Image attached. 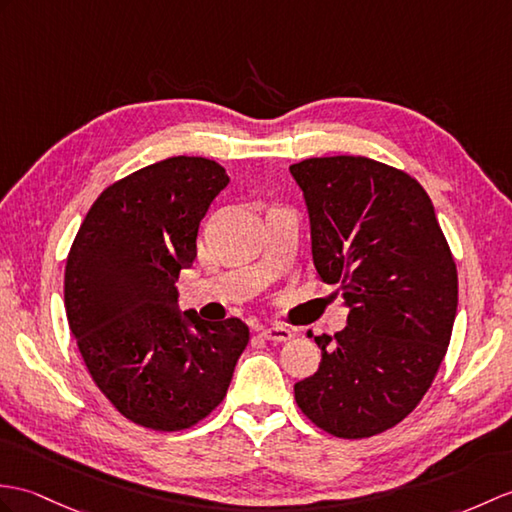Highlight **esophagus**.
Listing matches in <instances>:
<instances>
[{
  "label": "esophagus",
  "mask_w": 512,
  "mask_h": 512,
  "mask_svg": "<svg viewBox=\"0 0 512 512\" xmlns=\"http://www.w3.org/2000/svg\"><path fill=\"white\" fill-rule=\"evenodd\" d=\"M259 336L270 340V342H288V340H292L294 331L285 325H266L259 329Z\"/></svg>",
  "instance_id": "esophagus-1"
}]
</instances>
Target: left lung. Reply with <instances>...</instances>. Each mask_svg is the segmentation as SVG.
Returning a JSON list of instances; mask_svg holds the SVG:
<instances>
[{
	"label": "left lung",
	"mask_w": 512,
	"mask_h": 512,
	"mask_svg": "<svg viewBox=\"0 0 512 512\" xmlns=\"http://www.w3.org/2000/svg\"><path fill=\"white\" fill-rule=\"evenodd\" d=\"M290 172L310 213L318 277L338 283L349 305L347 327L314 336L323 360L294 384V399L320 430L375 436L434 382L454 329L456 261L430 196L403 170L340 154Z\"/></svg>",
	"instance_id": "left-lung-1"
}]
</instances>
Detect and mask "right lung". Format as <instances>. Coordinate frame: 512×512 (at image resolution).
Masks as SVG:
<instances>
[{"label": "right lung", "mask_w": 512, "mask_h": 512, "mask_svg": "<svg viewBox=\"0 0 512 512\" xmlns=\"http://www.w3.org/2000/svg\"><path fill=\"white\" fill-rule=\"evenodd\" d=\"M229 176L205 157H170L109 185L69 248L65 310L91 379L128 421L178 432L216 410L248 344L240 318L178 310L200 220Z\"/></svg>", "instance_id": "right-lung-1"}]
</instances>
